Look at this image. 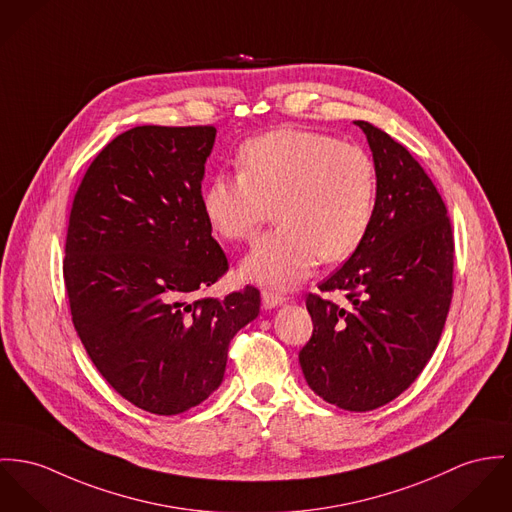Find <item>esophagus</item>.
Here are the masks:
<instances>
[{
  "mask_svg": "<svg viewBox=\"0 0 512 512\" xmlns=\"http://www.w3.org/2000/svg\"><path fill=\"white\" fill-rule=\"evenodd\" d=\"M261 298H263V308H267V310L276 308V306H280V304L286 302V296H284V294H280V292H276V290H271V288H265V290L261 292Z\"/></svg>",
  "mask_w": 512,
  "mask_h": 512,
  "instance_id": "34e87169",
  "label": "esophagus"
}]
</instances>
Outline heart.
I'll return each mask as SVG.
<instances>
[{"label": "heart", "instance_id": "1", "mask_svg": "<svg viewBox=\"0 0 512 512\" xmlns=\"http://www.w3.org/2000/svg\"><path fill=\"white\" fill-rule=\"evenodd\" d=\"M239 175H218L202 208L218 236L255 239L271 208L280 224L241 265L255 282L290 286L315 263L351 257L368 234L376 206V165L351 142L302 128H278L249 140Z\"/></svg>", "mask_w": 512, "mask_h": 512}]
</instances>
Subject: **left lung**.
<instances>
[{
  "mask_svg": "<svg viewBox=\"0 0 512 512\" xmlns=\"http://www.w3.org/2000/svg\"><path fill=\"white\" fill-rule=\"evenodd\" d=\"M376 165L370 230L317 288L343 292L345 306L310 292L314 333L300 351L308 386L347 411H372L405 392L431 360L454 292V232L431 177L405 146L370 122Z\"/></svg>",
  "mask_w": 512,
  "mask_h": 512,
  "instance_id": "obj_1",
  "label": "left lung"
}]
</instances>
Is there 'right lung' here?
Wrapping results in <instances>:
<instances>
[{
    "mask_svg": "<svg viewBox=\"0 0 512 512\" xmlns=\"http://www.w3.org/2000/svg\"><path fill=\"white\" fill-rule=\"evenodd\" d=\"M214 138L212 124L130 128L91 161L70 210L62 271L78 337L115 392L154 415L212 394L259 314L249 284L198 296L230 269L202 208Z\"/></svg>",
    "mask_w": 512,
    "mask_h": 512,
    "instance_id": "obj_1",
    "label": "right lung"
}]
</instances>
